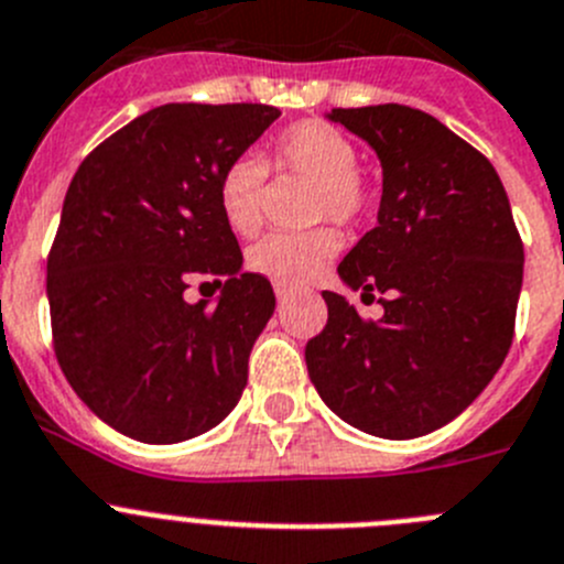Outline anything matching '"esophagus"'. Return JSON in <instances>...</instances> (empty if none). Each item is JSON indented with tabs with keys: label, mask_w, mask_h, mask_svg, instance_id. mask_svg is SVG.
<instances>
[{
	"label": "esophagus",
	"mask_w": 564,
	"mask_h": 564,
	"mask_svg": "<svg viewBox=\"0 0 564 564\" xmlns=\"http://www.w3.org/2000/svg\"><path fill=\"white\" fill-rule=\"evenodd\" d=\"M275 297L281 300V303H283V300H289V289H283V286H275Z\"/></svg>",
	"instance_id": "34e87169"
}]
</instances>
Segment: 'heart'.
I'll return each mask as SVG.
<instances>
[{
	"label": "heart",
	"instance_id": "heart-1",
	"mask_svg": "<svg viewBox=\"0 0 564 564\" xmlns=\"http://www.w3.org/2000/svg\"><path fill=\"white\" fill-rule=\"evenodd\" d=\"M359 150L339 128L323 119H300L272 139L264 161L239 155L219 172L217 199L223 219L239 236L258 234L264 225L267 175H300L312 181L308 217L336 225L361 223L372 205V188L356 170ZM339 250V236L328 225L300 234L278 230L247 252V267L275 286L297 289L317 278Z\"/></svg>",
	"mask_w": 564,
	"mask_h": 564
}]
</instances>
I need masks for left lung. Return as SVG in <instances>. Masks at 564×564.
<instances>
[{
  "mask_svg": "<svg viewBox=\"0 0 564 564\" xmlns=\"http://www.w3.org/2000/svg\"><path fill=\"white\" fill-rule=\"evenodd\" d=\"M381 158L378 225L339 264L367 319L323 292L328 323L306 345L319 398L345 423L412 440L451 423L503 365L514 336L523 241L496 166L409 105L334 108Z\"/></svg>",
  "mask_w": 564,
  "mask_h": 564,
  "instance_id": "obj_1",
  "label": "left lung"
}]
</instances>
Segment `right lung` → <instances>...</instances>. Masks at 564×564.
Masks as SVG:
<instances>
[{
	"label": "right lung",
	"mask_w": 564,
	"mask_h": 564,
	"mask_svg": "<svg viewBox=\"0 0 564 564\" xmlns=\"http://www.w3.org/2000/svg\"><path fill=\"white\" fill-rule=\"evenodd\" d=\"M278 116L258 102L161 105L94 147L68 183L46 256L52 347L80 401L124 436L192 440L245 392L275 294L239 272L217 181ZM194 280L224 286L217 307L185 303Z\"/></svg>",
	"instance_id": "1"
}]
</instances>
